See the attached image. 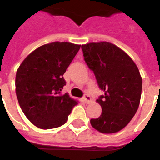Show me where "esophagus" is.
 Returning a JSON list of instances; mask_svg holds the SVG:
<instances>
[{
  "instance_id": "1",
  "label": "esophagus",
  "mask_w": 160,
  "mask_h": 160,
  "mask_svg": "<svg viewBox=\"0 0 160 160\" xmlns=\"http://www.w3.org/2000/svg\"><path fill=\"white\" fill-rule=\"evenodd\" d=\"M83 100H84V101H85V103H90V100H91V98H90V96L88 94H85L84 96H83Z\"/></svg>"
}]
</instances>
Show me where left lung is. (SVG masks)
Here are the masks:
<instances>
[{
	"mask_svg": "<svg viewBox=\"0 0 160 160\" xmlns=\"http://www.w3.org/2000/svg\"><path fill=\"white\" fill-rule=\"evenodd\" d=\"M86 65L94 72L105 94L98 98L102 113L90 124L98 131L113 134L129 124L139 108L142 78L139 69L124 51L109 42L81 46Z\"/></svg>",
	"mask_w": 160,
	"mask_h": 160,
	"instance_id": "obj_1",
	"label": "left lung"
}]
</instances>
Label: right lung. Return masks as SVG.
I'll use <instances>...</instances> for the list:
<instances>
[{"mask_svg": "<svg viewBox=\"0 0 160 160\" xmlns=\"http://www.w3.org/2000/svg\"><path fill=\"white\" fill-rule=\"evenodd\" d=\"M80 46L69 42L46 44L31 52L16 76V92L22 111L40 129H55L66 123L77 105L67 93L63 75Z\"/></svg>", "mask_w": 160, "mask_h": 160, "instance_id": "1", "label": "right lung"}]
</instances>
